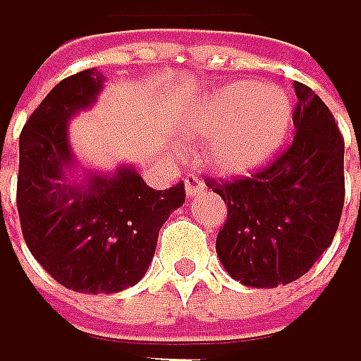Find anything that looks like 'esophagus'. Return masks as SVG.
Segmentation results:
<instances>
[{"label":"esophagus","instance_id":"34e87169","mask_svg":"<svg viewBox=\"0 0 361 361\" xmlns=\"http://www.w3.org/2000/svg\"><path fill=\"white\" fill-rule=\"evenodd\" d=\"M203 190H205V184H203V179L199 175H195V173L186 175V192H188V197H197Z\"/></svg>","mask_w":361,"mask_h":361}]
</instances>
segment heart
I'll list each match as a JSON object with an SVG mask.
<instances>
[{"label":"heart","mask_w":361,"mask_h":361,"mask_svg":"<svg viewBox=\"0 0 361 361\" xmlns=\"http://www.w3.org/2000/svg\"><path fill=\"white\" fill-rule=\"evenodd\" d=\"M293 123V102L276 85L228 83L201 100L186 133L209 143V164L222 175H244L267 164L285 145Z\"/></svg>","instance_id":"b5f03b06"}]
</instances>
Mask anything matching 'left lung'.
Returning a JSON list of instances; mask_svg holds the SVG:
<instances>
[{
	"label": "left lung",
	"instance_id": "obj_1",
	"mask_svg": "<svg viewBox=\"0 0 361 361\" xmlns=\"http://www.w3.org/2000/svg\"><path fill=\"white\" fill-rule=\"evenodd\" d=\"M293 87V143L250 177L207 179L228 209L218 259L246 287L274 289L302 278L329 248L345 205L343 135L308 85Z\"/></svg>",
	"mask_w": 361,
	"mask_h": 361
}]
</instances>
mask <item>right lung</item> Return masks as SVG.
Listing matches in <instances>:
<instances>
[{"label": "right lung", "instance_id": "1", "mask_svg": "<svg viewBox=\"0 0 361 361\" xmlns=\"http://www.w3.org/2000/svg\"><path fill=\"white\" fill-rule=\"evenodd\" d=\"M102 83L96 68L68 76L18 139L16 207L25 244L59 285L90 295L137 285L154 259L160 226L186 201L184 182L154 190L133 166L74 179L79 162L68 123L96 102Z\"/></svg>", "mask_w": 361, "mask_h": 361}]
</instances>
